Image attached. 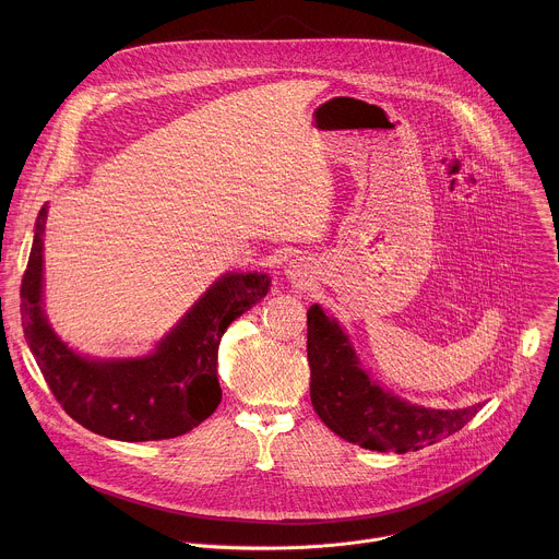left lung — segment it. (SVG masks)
<instances>
[{"mask_svg": "<svg viewBox=\"0 0 559 559\" xmlns=\"http://www.w3.org/2000/svg\"><path fill=\"white\" fill-rule=\"evenodd\" d=\"M308 361L310 399L320 419L331 432L366 450H421L459 432L481 408H424L383 392L359 368L348 337L320 306L308 310Z\"/></svg>", "mask_w": 559, "mask_h": 559, "instance_id": "1", "label": "left lung"}]
</instances>
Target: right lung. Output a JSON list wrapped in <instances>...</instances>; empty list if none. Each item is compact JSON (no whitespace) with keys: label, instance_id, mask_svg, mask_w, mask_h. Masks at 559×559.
I'll return each instance as SVG.
<instances>
[{"label":"right lung","instance_id":"1","mask_svg":"<svg viewBox=\"0 0 559 559\" xmlns=\"http://www.w3.org/2000/svg\"><path fill=\"white\" fill-rule=\"evenodd\" d=\"M47 206L21 282V320L32 355L60 406L83 428L118 441L180 437L222 402L217 350L222 335L269 293L264 273H226L142 359L94 361L73 353L43 312V235Z\"/></svg>","mask_w":559,"mask_h":559}]
</instances>
